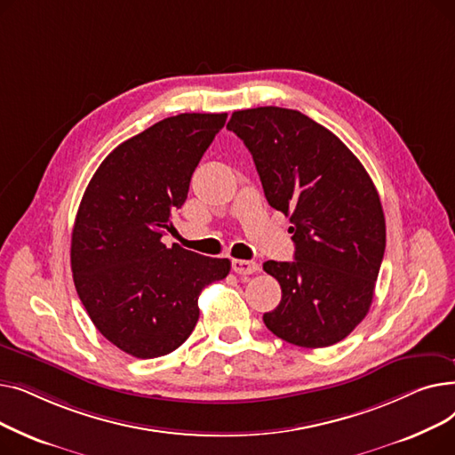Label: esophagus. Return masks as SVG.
<instances>
[{
  "label": "esophagus",
  "instance_id": "1",
  "mask_svg": "<svg viewBox=\"0 0 455 455\" xmlns=\"http://www.w3.org/2000/svg\"><path fill=\"white\" fill-rule=\"evenodd\" d=\"M259 269V266L256 261H249V259H232V271L235 275H252Z\"/></svg>",
  "mask_w": 455,
  "mask_h": 455
}]
</instances>
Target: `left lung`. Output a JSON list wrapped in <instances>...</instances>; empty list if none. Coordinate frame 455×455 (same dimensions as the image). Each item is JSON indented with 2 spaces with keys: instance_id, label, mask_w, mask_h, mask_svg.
<instances>
[{
  "instance_id": "obj_1",
  "label": "left lung",
  "mask_w": 455,
  "mask_h": 455,
  "mask_svg": "<svg viewBox=\"0 0 455 455\" xmlns=\"http://www.w3.org/2000/svg\"><path fill=\"white\" fill-rule=\"evenodd\" d=\"M251 151L267 203L290 215L295 261L264 264L282 300L264 314L276 338L336 345L371 307L386 251L378 191L345 143L299 110H237L227 125Z\"/></svg>"
}]
</instances>
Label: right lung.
<instances>
[{"label":"right lung","mask_w":455,"mask_h":455,"mask_svg":"<svg viewBox=\"0 0 455 455\" xmlns=\"http://www.w3.org/2000/svg\"><path fill=\"white\" fill-rule=\"evenodd\" d=\"M227 114H179L129 138L93 173L71 232V271L86 314L134 357L173 352L199 321V295L230 271L160 240L188 197L199 160Z\"/></svg>","instance_id":"1"}]
</instances>
